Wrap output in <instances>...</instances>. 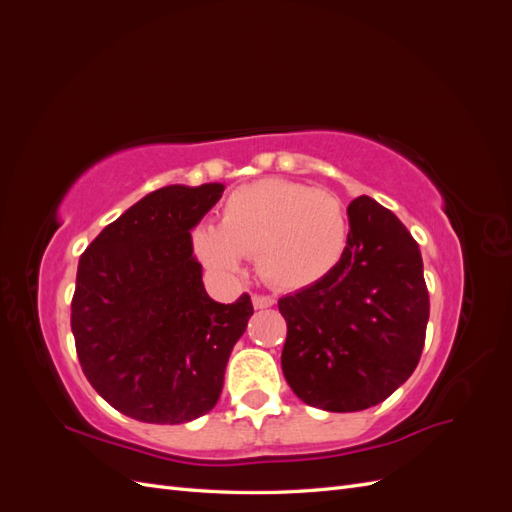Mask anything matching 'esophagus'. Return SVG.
I'll use <instances>...</instances> for the list:
<instances>
[{"mask_svg":"<svg viewBox=\"0 0 512 512\" xmlns=\"http://www.w3.org/2000/svg\"><path fill=\"white\" fill-rule=\"evenodd\" d=\"M252 303H254L256 309H267V307H271V305L275 303V299H273V297H267V294H254Z\"/></svg>","mask_w":512,"mask_h":512,"instance_id":"obj_1","label":"esophagus"}]
</instances>
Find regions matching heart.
<instances>
[{
	"label": "heart",
	"instance_id": "heart-1",
	"mask_svg": "<svg viewBox=\"0 0 512 512\" xmlns=\"http://www.w3.org/2000/svg\"><path fill=\"white\" fill-rule=\"evenodd\" d=\"M348 218L342 200L327 190L286 179H260L232 192L220 224H198L192 247L211 271L235 273L245 254L280 290H301L324 280L342 260Z\"/></svg>",
	"mask_w": 512,
	"mask_h": 512
}]
</instances>
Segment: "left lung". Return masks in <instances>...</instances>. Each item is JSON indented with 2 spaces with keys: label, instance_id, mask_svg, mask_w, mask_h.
I'll return each instance as SVG.
<instances>
[{
  "label": "left lung",
  "instance_id": "obj_1",
  "mask_svg": "<svg viewBox=\"0 0 512 512\" xmlns=\"http://www.w3.org/2000/svg\"><path fill=\"white\" fill-rule=\"evenodd\" d=\"M350 232L337 267L318 284L286 294V382L327 412H359L404 384L421 359L429 294L418 243L374 198L348 207Z\"/></svg>",
  "mask_w": 512,
  "mask_h": 512
}]
</instances>
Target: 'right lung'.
Instances as JSON below:
<instances>
[{"label":"right lung","instance_id":"obj_1","mask_svg":"<svg viewBox=\"0 0 512 512\" xmlns=\"http://www.w3.org/2000/svg\"><path fill=\"white\" fill-rule=\"evenodd\" d=\"M222 194L224 183L166 185L123 211L79 260L70 324L83 374L136 421L207 414L254 314L250 294L213 301L194 256L190 230Z\"/></svg>","mask_w":512,"mask_h":512}]
</instances>
